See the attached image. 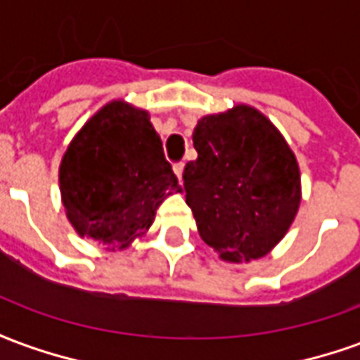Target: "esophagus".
<instances>
[{
  "mask_svg": "<svg viewBox=\"0 0 360 360\" xmlns=\"http://www.w3.org/2000/svg\"><path fill=\"white\" fill-rule=\"evenodd\" d=\"M183 169H185V164L183 162H179V164L173 165V172H175V175H177V179H183Z\"/></svg>",
  "mask_w": 360,
  "mask_h": 360,
  "instance_id": "1",
  "label": "esophagus"
}]
</instances>
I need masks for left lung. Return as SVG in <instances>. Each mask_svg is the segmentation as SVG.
<instances>
[{"label":"left lung","mask_w":360,"mask_h":360,"mask_svg":"<svg viewBox=\"0 0 360 360\" xmlns=\"http://www.w3.org/2000/svg\"><path fill=\"white\" fill-rule=\"evenodd\" d=\"M198 158L183 187L198 233L227 262L252 260L278 245L301 204L297 158L255 108L206 115L193 133Z\"/></svg>","instance_id":"obj_1"}]
</instances>
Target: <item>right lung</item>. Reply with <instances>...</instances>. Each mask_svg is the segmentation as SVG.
I'll use <instances>...</instances> for the list:
<instances>
[{
  "label": "right lung",
  "instance_id": "right-lung-1",
  "mask_svg": "<svg viewBox=\"0 0 360 360\" xmlns=\"http://www.w3.org/2000/svg\"><path fill=\"white\" fill-rule=\"evenodd\" d=\"M67 218L81 237L127 249L179 193L148 111L110 102L77 133L59 165Z\"/></svg>",
  "mask_w": 360,
  "mask_h": 360
}]
</instances>
